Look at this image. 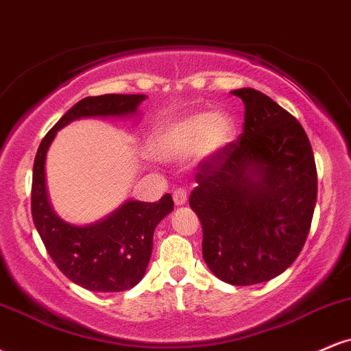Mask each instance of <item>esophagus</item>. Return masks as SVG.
Segmentation results:
<instances>
[{
  "label": "esophagus",
  "instance_id": "obj_1",
  "mask_svg": "<svg viewBox=\"0 0 351 351\" xmlns=\"http://www.w3.org/2000/svg\"><path fill=\"white\" fill-rule=\"evenodd\" d=\"M173 201H175L176 206H183V204L186 203V189H175V191H173Z\"/></svg>",
  "mask_w": 351,
  "mask_h": 351
}]
</instances>
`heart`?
Listing matches in <instances>:
<instances>
[{"instance_id": "heart-1", "label": "heart", "mask_w": 351, "mask_h": 351, "mask_svg": "<svg viewBox=\"0 0 351 351\" xmlns=\"http://www.w3.org/2000/svg\"><path fill=\"white\" fill-rule=\"evenodd\" d=\"M236 135V122L228 112H195L158 127L150 140L152 155L171 162L193 155L208 160L221 153Z\"/></svg>"}]
</instances>
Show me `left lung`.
I'll list each match as a JSON object with an SVG mask.
<instances>
[{
  "label": "left lung",
  "instance_id": "obj_1",
  "mask_svg": "<svg viewBox=\"0 0 351 351\" xmlns=\"http://www.w3.org/2000/svg\"><path fill=\"white\" fill-rule=\"evenodd\" d=\"M243 134L196 173L189 206L203 226V259L217 279L254 285L282 274L307 241L317 168L295 117L256 88H237Z\"/></svg>",
  "mask_w": 351,
  "mask_h": 351
}]
</instances>
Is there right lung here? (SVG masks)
Listing matches in <instances>:
<instances>
[{"label": "right lung", "mask_w": 351, "mask_h": 351, "mask_svg": "<svg viewBox=\"0 0 351 351\" xmlns=\"http://www.w3.org/2000/svg\"><path fill=\"white\" fill-rule=\"evenodd\" d=\"M147 99L142 94L86 97L69 108L47 132L33 168L31 213L46 251L67 279L92 292H122L135 287L147 271L156 224L173 211L171 196L156 203L128 199L94 224L75 226L52 209L46 188V155L58 130L87 117H130Z\"/></svg>", "instance_id": "add662e5"}]
</instances>
